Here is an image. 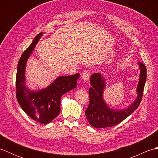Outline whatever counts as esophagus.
Instances as JSON below:
<instances>
[{"label":"esophagus","mask_w":158,"mask_h":158,"mask_svg":"<svg viewBox=\"0 0 158 158\" xmlns=\"http://www.w3.org/2000/svg\"><path fill=\"white\" fill-rule=\"evenodd\" d=\"M90 75H91V72H90V70H85V71L83 72V75H82V78L83 79V81H88L89 79Z\"/></svg>","instance_id":"obj_1"}]
</instances>
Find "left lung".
<instances>
[{"label": "left lung", "mask_w": 158, "mask_h": 158, "mask_svg": "<svg viewBox=\"0 0 158 158\" xmlns=\"http://www.w3.org/2000/svg\"><path fill=\"white\" fill-rule=\"evenodd\" d=\"M140 75L137 87V98L132 105L126 109L115 110L109 109L102 98L103 89L105 86L104 77L100 73H94L90 78L92 87L89 89V104L85 110V116L92 126L102 128L115 126L122 122L138 108L142 100L144 88L147 79V69L140 62Z\"/></svg>", "instance_id": "8db88e82"}]
</instances>
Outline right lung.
Instances as JSON below:
<instances>
[{"label": "right lung", "mask_w": 158, "mask_h": 158, "mask_svg": "<svg viewBox=\"0 0 158 158\" xmlns=\"http://www.w3.org/2000/svg\"><path fill=\"white\" fill-rule=\"evenodd\" d=\"M42 35L41 32L36 36L19 58L16 74V98L23 111L32 119L41 123H48L60 113L62 95L77 87L79 74L59 77L48 88L38 92L26 88V64Z\"/></svg>", "instance_id": "1"}]
</instances>
